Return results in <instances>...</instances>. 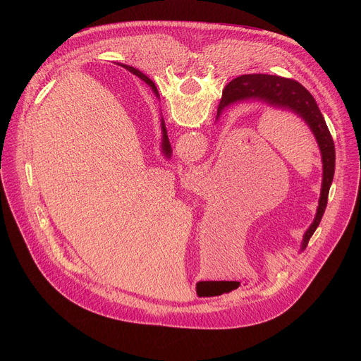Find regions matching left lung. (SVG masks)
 Wrapping results in <instances>:
<instances>
[{"label":"left lung","mask_w":361,"mask_h":361,"mask_svg":"<svg viewBox=\"0 0 361 361\" xmlns=\"http://www.w3.org/2000/svg\"><path fill=\"white\" fill-rule=\"evenodd\" d=\"M135 75L140 77L142 81H145L148 85L154 87V82L144 75L141 71L135 70ZM257 98L269 102L271 106L283 107L294 111L298 114L307 124L312 128L313 134L316 135V140L319 142L322 157H323V185H322V194L319 201V209L316 219L313 224L310 226L304 234L302 238V248H305L308 240L312 238L316 228L319 227L322 217L324 214V210L327 207V198L329 191L333 183L334 177V167H336V149L334 142L331 138V134L327 128L326 120L317 106L314 97L308 92L300 82L283 78L277 75H269V74H245L234 78L230 81L223 92V98L219 106V114L220 111L227 107L231 102L243 101Z\"/></svg>","instance_id":"1"}]
</instances>
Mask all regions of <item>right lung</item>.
Returning a JSON list of instances; mask_svg holds the SVG:
<instances>
[{
	"label": "right lung",
	"mask_w": 361,
	"mask_h": 361,
	"mask_svg": "<svg viewBox=\"0 0 361 361\" xmlns=\"http://www.w3.org/2000/svg\"><path fill=\"white\" fill-rule=\"evenodd\" d=\"M124 68H127L128 71H131L133 74H135V68L133 67H128V66H123ZM157 91V90H156ZM161 128H163V149L164 152L167 154V156H170L171 152V148H170V141H169V135H167V130H166V126H164V120L161 121Z\"/></svg>",
	"instance_id": "right-lung-1"
}]
</instances>
